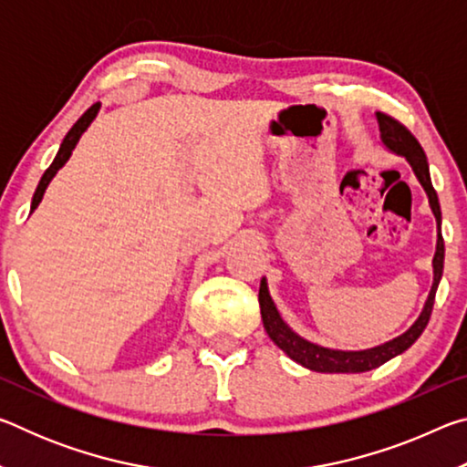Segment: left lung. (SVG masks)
Returning a JSON list of instances; mask_svg holds the SVG:
<instances>
[{
  "instance_id": "obj_1",
  "label": "left lung",
  "mask_w": 467,
  "mask_h": 467,
  "mask_svg": "<svg viewBox=\"0 0 467 467\" xmlns=\"http://www.w3.org/2000/svg\"><path fill=\"white\" fill-rule=\"evenodd\" d=\"M377 123L379 131H381V141L387 150H391L393 154L404 156L406 161L412 167L416 179L420 181L424 187L426 195H429L431 210L437 220V251H434L432 259V288L429 292V298H426L424 309L420 317L414 321V326L410 327L404 334L389 339L381 346L367 348V350H334V348H323L319 344H313L309 339L300 337L296 331H292L286 321L282 319V315L275 309L274 300L270 296V290H267V282L262 278L259 284V309H262V321L267 331V336L272 337V342L288 354V357L303 365L309 370H317V373H367V370H373L377 367L385 365L387 360L398 357V354L406 352L410 346H412L424 327L429 326L432 305H434V295H437L441 275H442V262H445V243H442L441 236V205L437 192H434L432 181H431V171L429 162H426V154L422 146L418 144V140L410 133L404 125L395 121L393 117L385 113H377Z\"/></svg>"
}]
</instances>
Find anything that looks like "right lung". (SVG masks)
<instances>
[{
    "label": "right lung",
    "instance_id": "obj_1",
    "mask_svg": "<svg viewBox=\"0 0 467 467\" xmlns=\"http://www.w3.org/2000/svg\"><path fill=\"white\" fill-rule=\"evenodd\" d=\"M99 109H100V102H97V105H92V107H90L88 110H86V113L80 117V119H78V121L74 123V128L67 131V136L63 138L57 156L53 158L51 167L45 171V175L41 177V181H38V187H36V192H35V195H33V203H30V212H35L36 205L41 203L47 185L51 183V179H53L55 175H57V171L63 167V164H66V162L69 161V156H72V150L76 148L78 140H80L82 133H84L86 130H88V125L94 121V117H97Z\"/></svg>",
    "mask_w": 467,
    "mask_h": 467
}]
</instances>
